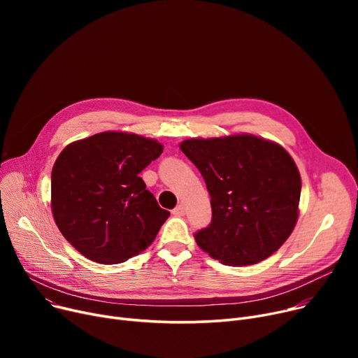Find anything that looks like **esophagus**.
<instances>
[{"instance_id": "esophagus-1", "label": "esophagus", "mask_w": 358, "mask_h": 358, "mask_svg": "<svg viewBox=\"0 0 358 358\" xmlns=\"http://www.w3.org/2000/svg\"><path fill=\"white\" fill-rule=\"evenodd\" d=\"M173 215H174V216H184V206H182V204H178L177 208L173 209Z\"/></svg>"}]
</instances>
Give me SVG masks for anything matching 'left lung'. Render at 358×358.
I'll return each mask as SVG.
<instances>
[{"label":"left lung","instance_id":"1","mask_svg":"<svg viewBox=\"0 0 358 358\" xmlns=\"http://www.w3.org/2000/svg\"><path fill=\"white\" fill-rule=\"evenodd\" d=\"M180 149L210 193L212 223L197 245L224 266H251L273 255L293 232L302 190L287 150L250 134L192 138Z\"/></svg>","mask_w":358,"mask_h":358}]
</instances>
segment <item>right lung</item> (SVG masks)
I'll list each match as a JSON object with an SVG mask.
<instances>
[{
  "label": "right lung",
  "mask_w": 358,
  "mask_h": 358,
  "mask_svg": "<svg viewBox=\"0 0 358 358\" xmlns=\"http://www.w3.org/2000/svg\"><path fill=\"white\" fill-rule=\"evenodd\" d=\"M162 149L155 139L111 130L75 141L59 154L52 169V215L85 258L119 264L154 242L169 212L139 174Z\"/></svg>",
  "instance_id": "1"
}]
</instances>
